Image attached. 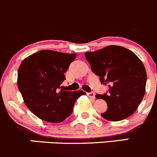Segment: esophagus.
Instances as JSON below:
<instances>
[{
  "instance_id": "1",
  "label": "esophagus",
  "mask_w": 157,
  "mask_h": 157,
  "mask_svg": "<svg viewBox=\"0 0 157 157\" xmlns=\"http://www.w3.org/2000/svg\"><path fill=\"white\" fill-rule=\"evenodd\" d=\"M87 95H88L89 98H93V99L95 98V94H94V93L92 92V91L87 93Z\"/></svg>"
}]
</instances>
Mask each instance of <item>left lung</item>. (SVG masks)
<instances>
[{
  "instance_id": "8db88e82",
  "label": "left lung",
  "mask_w": 157,
  "mask_h": 157,
  "mask_svg": "<svg viewBox=\"0 0 157 157\" xmlns=\"http://www.w3.org/2000/svg\"><path fill=\"white\" fill-rule=\"evenodd\" d=\"M85 56L91 71L99 76L101 83L108 85L104 94L97 98L106 101L108 109L101 114L111 121L131 116L144 98L147 72L141 60L129 49L120 46H108Z\"/></svg>"
}]
</instances>
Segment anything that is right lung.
Masks as SVG:
<instances>
[{
  "mask_svg": "<svg viewBox=\"0 0 157 157\" xmlns=\"http://www.w3.org/2000/svg\"><path fill=\"white\" fill-rule=\"evenodd\" d=\"M76 54L41 50L26 57L17 72V86L29 111L50 123H59L72 113L75 101L85 92L65 91L64 73Z\"/></svg>",
  "mask_w": 157,
  "mask_h": 157,
  "instance_id": "obj_1",
  "label": "right lung"
}]
</instances>
